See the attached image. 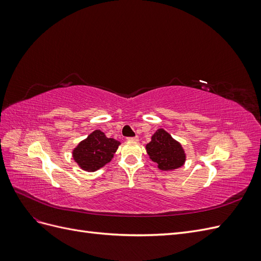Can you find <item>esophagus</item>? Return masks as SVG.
<instances>
[{"label": "esophagus", "instance_id": "1", "mask_svg": "<svg viewBox=\"0 0 261 261\" xmlns=\"http://www.w3.org/2000/svg\"><path fill=\"white\" fill-rule=\"evenodd\" d=\"M138 139H139L138 136H134V137H128L127 138L128 141H138Z\"/></svg>", "mask_w": 261, "mask_h": 261}]
</instances>
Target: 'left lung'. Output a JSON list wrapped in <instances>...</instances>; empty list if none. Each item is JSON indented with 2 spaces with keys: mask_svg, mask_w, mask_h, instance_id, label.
<instances>
[{
  "mask_svg": "<svg viewBox=\"0 0 261 261\" xmlns=\"http://www.w3.org/2000/svg\"><path fill=\"white\" fill-rule=\"evenodd\" d=\"M150 159L158 164V168L163 171H170L180 168L184 164L186 155L180 144L168 132L158 129L151 141L146 146Z\"/></svg>",
  "mask_w": 261,
  "mask_h": 261,
  "instance_id": "left-lung-1",
  "label": "left lung"
}]
</instances>
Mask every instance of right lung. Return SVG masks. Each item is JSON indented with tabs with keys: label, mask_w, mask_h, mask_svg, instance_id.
<instances>
[{
	"label": "right lung",
	"mask_w": 261,
	"mask_h": 261,
	"mask_svg": "<svg viewBox=\"0 0 261 261\" xmlns=\"http://www.w3.org/2000/svg\"><path fill=\"white\" fill-rule=\"evenodd\" d=\"M118 145L117 140L108 138L97 129L78 144L73 150V158L83 170L94 172L111 161Z\"/></svg>",
	"instance_id": "1"
}]
</instances>
